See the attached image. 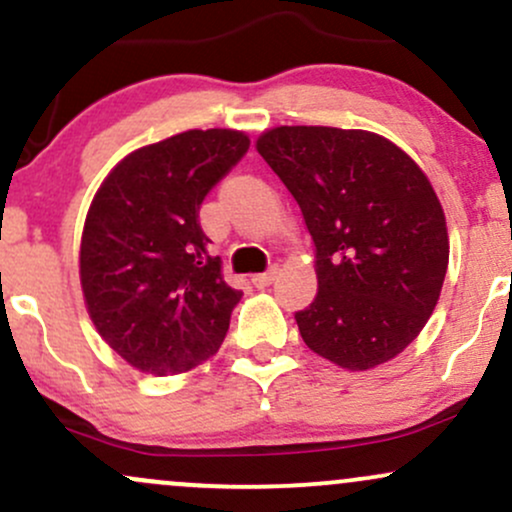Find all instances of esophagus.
I'll return each mask as SVG.
<instances>
[{
  "label": "esophagus",
  "mask_w": 512,
  "mask_h": 512,
  "mask_svg": "<svg viewBox=\"0 0 512 512\" xmlns=\"http://www.w3.org/2000/svg\"><path fill=\"white\" fill-rule=\"evenodd\" d=\"M274 276H276V267H272V269H269V272H264V274H255V276H252V284H255L257 289H264V286L272 284Z\"/></svg>",
  "instance_id": "34e87169"
}]
</instances>
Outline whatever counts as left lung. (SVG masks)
<instances>
[{
    "label": "left lung",
    "instance_id": "obj_1",
    "mask_svg": "<svg viewBox=\"0 0 512 512\" xmlns=\"http://www.w3.org/2000/svg\"><path fill=\"white\" fill-rule=\"evenodd\" d=\"M257 151L315 243L317 296L296 313L303 342L349 370L402 354L448 272L445 214L424 170L363 129L274 127Z\"/></svg>",
    "mask_w": 512,
    "mask_h": 512
}]
</instances>
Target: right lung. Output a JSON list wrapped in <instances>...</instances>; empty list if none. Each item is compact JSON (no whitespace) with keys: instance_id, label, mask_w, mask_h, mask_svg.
I'll return each instance as SVG.
<instances>
[{"instance_id":"1","label":"right lung","mask_w":512,"mask_h":512,"mask_svg":"<svg viewBox=\"0 0 512 512\" xmlns=\"http://www.w3.org/2000/svg\"><path fill=\"white\" fill-rule=\"evenodd\" d=\"M248 149L236 129H190L122 158L93 197L81 289L98 334L129 366L185 373L223 344L243 293L209 255L199 207Z\"/></svg>"}]
</instances>
